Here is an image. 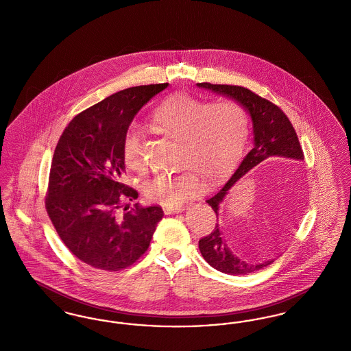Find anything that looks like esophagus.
Masks as SVG:
<instances>
[{"mask_svg":"<svg viewBox=\"0 0 351 351\" xmlns=\"http://www.w3.org/2000/svg\"><path fill=\"white\" fill-rule=\"evenodd\" d=\"M163 210H165L166 215H172V213L182 212V210H184V208L183 206H168V205H165Z\"/></svg>","mask_w":351,"mask_h":351,"instance_id":"34e87169","label":"esophagus"}]
</instances>
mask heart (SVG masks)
Listing matches in <instances>:
<instances>
[{
    "mask_svg": "<svg viewBox=\"0 0 351 351\" xmlns=\"http://www.w3.org/2000/svg\"><path fill=\"white\" fill-rule=\"evenodd\" d=\"M152 133L178 143L176 173H160L143 184L146 199L179 206L202 189V178L215 182L239 160L249 136V116L235 100H200L188 95L160 102L147 119ZM122 156L136 172L146 168L142 134L129 129L122 142Z\"/></svg>",
    "mask_w": 351,
    "mask_h": 351,
    "instance_id": "b5f03b06",
    "label": "heart"
}]
</instances>
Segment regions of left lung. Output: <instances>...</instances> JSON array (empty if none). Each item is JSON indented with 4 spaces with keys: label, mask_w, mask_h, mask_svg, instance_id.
Returning a JSON list of instances; mask_svg holds the SVG:
<instances>
[{
    "label": "left lung",
    "mask_w": 351,
    "mask_h": 351,
    "mask_svg": "<svg viewBox=\"0 0 351 351\" xmlns=\"http://www.w3.org/2000/svg\"><path fill=\"white\" fill-rule=\"evenodd\" d=\"M197 86L213 90L241 102L250 113L254 128V147L245 156V159L242 160L239 167L235 169L225 186L206 200L218 216L219 204L225 199L228 191L243 175H246L251 168L266 160L269 156H284L302 160L304 154L301 150L298 134L295 132L291 121L278 105L258 96L256 93L251 92L250 89L238 85L199 83ZM199 249L204 259L212 267L229 275H247L258 269L267 267L268 265L275 261L268 259L266 262L252 263L239 259L225 243L218 223H216L212 233L201 238L199 241Z\"/></svg>",
    "instance_id": "1"
}]
</instances>
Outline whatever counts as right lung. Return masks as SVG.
I'll return each mask as SVG.
<instances>
[{"label": "right lung", "instance_id": "1", "mask_svg": "<svg viewBox=\"0 0 351 351\" xmlns=\"http://www.w3.org/2000/svg\"><path fill=\"white\" fill-rule=\"evenodd\" d=\"M168 83L139 85L85 109L62 134L51 162L46 210L63 243L82 262L105 271L134 265L150 246L160 206L123 201L138 192L121 183L122 142L139 109Z\"/></svg>", "mask_w": 351, "mask_h": 351}]
</instances>
